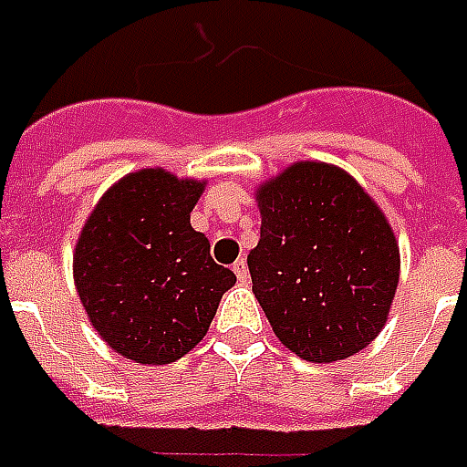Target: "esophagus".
<instances>
[{"instance_id":"obj_1","label":"esophagus","mask_w":467,"mask_h":467,"mask_svg":"<svg viewBox=\"0 0 467 467\" xmlns=\"http://www.w3.org/2000/svg\"><path fill=\"white\" fill-rule=\"evenodd\" d=\"M233 272L237 275V279H240L243 285H247V279H250V269H247V262H244V260L234 262Z\"/></svg>"}]
</instances>
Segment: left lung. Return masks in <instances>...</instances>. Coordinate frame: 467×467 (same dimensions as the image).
Here are the masks:
<instances>
[{"mask_svg": "<svg viewBox=\"0 0 467 467\" xmlns=\"http://www.w3.org/2000/svg\"><path fill=\"white\" fill-rule=\"evenodd\" d=\"M260 243L252 292L292 354L331 364L358 354L389 321L399 240L376 200L339 165L296 161L254 190Z\"/></svg>", "mask_w": 467, "mask_h": 467, "instance_id": "left-lung-1", "label": "left lung"}]
</instances>
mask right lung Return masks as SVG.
<instances>
[{
    "mask_svg": "<svg viewBox=\"0 0 467 467\" xmlns=\"http://www.w3.org/2000/svg\"><path fill=\"white\" fill-rule=\"evenodd\" d=\"M205 185L165 168L128 172L103 192L78 233V299L99 337L133 364H172L192 351L237 282L190 224Z\"/></svg>",
    "mask_w": 467,
    "mask_h": 467,
    "instance_id": "obj_1",
    "label": "right lung"
}]
</instances>
